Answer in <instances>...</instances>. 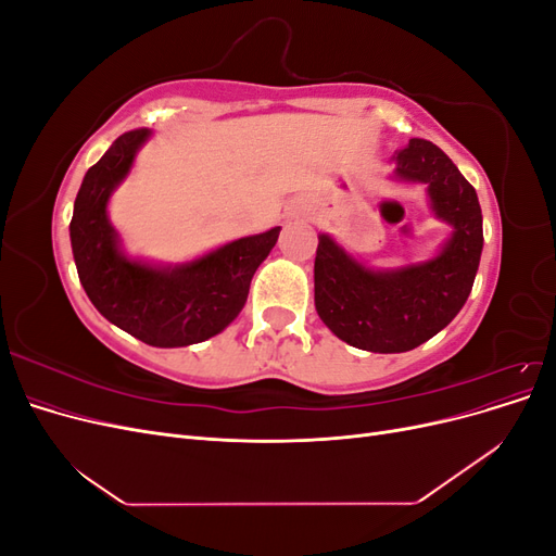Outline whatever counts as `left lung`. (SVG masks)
I'll return each mask as SVG.
<instances>
[{
	"mask_svg": "<svg viewBox=\"0 0 556 556\" xmlns=\"http://www.w3.org/2000/svg\"><path fill=\"white\" fill-rule=\"evenodd\" d=\"M394 162L396 178L427 185L433 213L454 231L433 260L392 271H371L319 233L317 315L341 341L368 352H406L447 327L473 288L482 252L478 194L443 150L410 139Z\"/></svg>",
	"mask_w": 556,
	"mask_h": 556,
	"instance_id": "left-lung-1",
	"label": "left lung"
}]
</instances>
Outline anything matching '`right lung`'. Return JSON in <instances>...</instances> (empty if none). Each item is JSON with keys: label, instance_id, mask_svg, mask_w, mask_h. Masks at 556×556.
Returning <instances> with one entry per match:
<instances>
[{"label": "right lung", "instance_id": "obj_1", "mask_svg": "<svg viewBox=\"0 0 556 556\" xmlns=\"http://www.w3.org/2000/svg\"><path fill=\"white\" fill-rule=\"evenodd\" d=\"M148 137L146 127L125 131L90 166L74 201L70 237L83 290L109 323L148 345L182 348L220 333L241 313L250 280L276 245L280 227L180 266L125 257L106 206Z\"/></svg>", "mask_w": 556, "mask_h": 556}]
</instances>
